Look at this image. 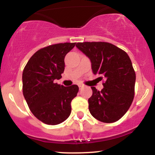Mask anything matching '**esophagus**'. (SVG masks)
Instances as JSON below:
<instances>
[{"instance_id": "1", "label": "esophagus", "mask_w": 155, "mask_h": 155, "mask_svg": "<svg viewBox=\"0 0 155 155\" xmlns=\"http://www.w3.org/2000/svg\"><path fill=\"white\" fill-rule=\"evenodd\" d=\"M84 87V84H79V87L80 90H81V89H82Z\"/></svg>"}]
</instances>
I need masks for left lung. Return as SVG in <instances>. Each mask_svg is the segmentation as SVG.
I'll use <instances>...</instances> for the list:
<instances>
[{
  "label": "left lung",
  "instance_id": "8db88e82",
  "mask_svg": "<svg viewBox=\"0 0 155 155\" xmlns=\"http://www.w3.org/2000/svg\"><path fill=\"white\" fill-rule=\"evenodd\" d=\"M76 46L91 60L94 74L104 80L101 91L91 87L92 95L88 99L90 114L105 123L117 122L134 98L136 72L128 54L108 42H82Z\"/></svg>",
  "mask_w": 155,
  "mask_h": 155
}]
</instances>
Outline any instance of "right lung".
<instances>
[{"label": "right lung", "mask_w": 155, "mask_h": 155, "mask_svg": "<svg viewBox=\"0 0 155 155\" xmlns=\"http://www.w3.org/2000/svg\"><path fill=\"white\" fill-rule=\"evenodd\" d=\"M76 43L52 44L40 49L30 58L22 73V92L33 114L44 123L55 125L68 118L71 103L79 87L54 83L65 69V55Z\"/></svg>", "instance_id": "add662e5"}]
</instances>
